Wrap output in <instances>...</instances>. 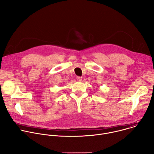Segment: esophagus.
Listing matches in <instances>:
<instances>
[{
    "label": "esophagus",
    "instance_id": "1",
    "mask_svg": "<svg viewBox=\"0 0 154 154\" xmlns=\"http://www.w3.org/2000/svg\"><path fill=\"white\" fill-rule=\"evenodd\" d=\"M76 79H77V81L80 82V81H82V77H76Z\"/></svg>",
    "mask_w": 154,
    "mask_h": 154
}]
</instances>
